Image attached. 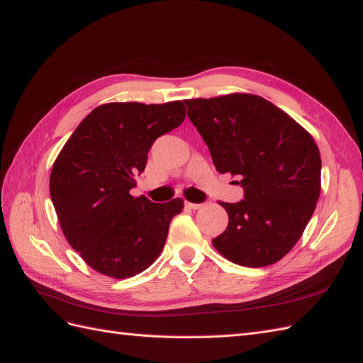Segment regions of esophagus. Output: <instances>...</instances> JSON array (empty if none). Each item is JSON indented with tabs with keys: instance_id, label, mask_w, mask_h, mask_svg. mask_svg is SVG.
Wrapping results in <instances>:
<instances>
[{
	"instance_id": "esophagus-1",
	"label": "esophagus",
	"mask_w": 363,
	"mask_h": 363,
	"mask_svg": "<svg viewBox=\"0 0 363 363\" xmlns=\"http://www.w3.org/2000/svg\"><path fill=\"white\" fill-rule=\"evenodd\" d=\"M186 207H189V209L198 211V209H201L203 204H196V203H190V201H186Z\"/></svg>"
}]
</instances>
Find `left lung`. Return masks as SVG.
Here are the masks:
<instances>
[{"label": "left lung", "instance_id": "left-lung-1", "mask_svg": "<svg viewBox=\"0 0 363 363\" xmlns=\"http://www.w3.org/2000/svg\"><path fill=\"white\" fill-rule=\"evenodd\" d=\"M186 106L215 168L240 176L245 189L240 203H220L229 223L213 248L242 267L276 264L303 235L320 198L321 157L313 137L257 95L186 99Z\"/></svg>", "mask_w": 363, "mask_h": 363}]
</instances>
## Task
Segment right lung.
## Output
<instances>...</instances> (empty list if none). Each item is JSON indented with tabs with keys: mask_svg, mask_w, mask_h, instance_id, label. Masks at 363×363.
Instances as JSON below:
<instances>
[{
	"mask_svg": "<svg viewBox=\"0 0 363 363\" xmlns=\"http://www.w3.org/2000/svg\"><path fill=\"white\" fill-rule=\"evenodd\" d=\"M184 118L182 101L101 104L79 123L54 160L50 194L60 228L95 272L126 279L164 250L169 221L182 212L184 199L151 203L129 190L154 140Z\"/></svg>",
	"mask_w": 363,
	"mask_h": 363,
	"instance_id": "1",
	"label": "right lung"
}]
</instances>
